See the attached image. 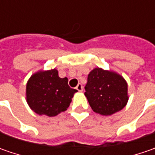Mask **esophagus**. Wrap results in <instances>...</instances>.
Masks as SVG:
<instances>
[{
	"instance_id": "esophagus-1",
	"label": "esophagus",
	"mask_w": 155,
	"mask_h": 155,
	"mask_svg": "<svg viewBox=\"0 0 155 155\" xmlns=\"http://www.w3.org/2000/svg\"><path fill=\"white\" fill-rule=\"evenodd\" d=\"M76 89L78 91H83V90H84V88H83V85L81 84H78L77 87H76Z\"/></svg>"
}]
</instances>
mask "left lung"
Segmentation results:
<instances>
[{
  "label": "left lung",
  "mask_w": 155,
  "mask_h": 155,
  "mask_svg": "<svg viewBox=\"0 0 155 155\" xmlns=\"http://www.w3.org/2000/svg\"><path fill=\"white\" fill-rule=\"evenodd\" d=\"M84 95L94 112L111 116L128 103V84L116 71L94 68L88 75Z\"/></svg>",
  "instance_id": "left-lung-1"
}]
</instances>
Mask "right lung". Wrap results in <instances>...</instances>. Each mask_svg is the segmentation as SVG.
Returning <instances> with one entry per match:
<instances>
[{"instance_id":"obj_1","label":"right lung","mask_w":155,"mask_h":155,"mask_svg":"<svg viewBox=\"0 0 155 155\" xmlns=\"http://www.w3.org/2000/svg\"><path fill=\"white\" fill-rule=\"evenodd\" d=\"M77 91L69 86L67 78L58 77L57 69L40 70L27 81L26 100L36 114L52 117L68 109Z\"/></svg>"}]
</instances>
